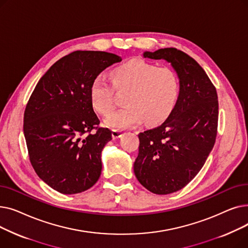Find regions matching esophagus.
I'll use <instances>...</instances> for the list:
<instances>
[{
  "label": "esophagus",
  "instance_id": "34e87169",
  "mask_svg": "<svg viewBox=\"0 0 248 248\" xmlns=\"http://www.w3.org/2000/svg\"><path fill=\"white\" fill-rule=\"evenodd\" d=\"M123 135V131L121 129H112V138L113 139H119Z\"/></svg>",
  "mask_w": 248,
  "mask_h": 248
}]
</instances>
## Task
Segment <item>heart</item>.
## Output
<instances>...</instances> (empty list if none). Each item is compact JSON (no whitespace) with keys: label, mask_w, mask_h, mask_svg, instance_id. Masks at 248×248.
Segmentation results:
<instances>
[{"label":"heart","mask_w":248,"mask_h":248,"mask_svg":"<svg viewBox=\"0 0 248 248\" xmlns=\"http://www.w3.org/2000/svg\"><path fill=\"white\" fill-rule=\"evenodd\" d=\"M115 91L126 93V107L108 117V126L132 127L142 119L155 124L174 109L180 94V80L177 72L170 67H158L145 60L132 59L111 69L110 81L100 75L93 79L90 97L97 112L108 115L115 108Z\"/></svg>","instance_id":"obj_1"}]
</instances>
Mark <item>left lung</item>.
<instances>
[{
	"mask_svg": "<svg viewBox=\"0 0 248 248\" xmlns=\"http://www.w3.org/2000/svg\"><path fill=\"white\" fill-rule=\"evenodd\" d=\"M145 58L170 62L180 79V94L168 119L139 134L134 171L152 193L171 194L184 188L204 166L217 136L218 96L204 69L176 48L145 52Z\"/></svg>",
	"mask_w": 248,
	"mask_h": 248,
	"instance_id": "8db88e82",
	"label": "left lung"
}]
</instances>
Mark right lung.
Here are the masks:
<instances>
[{"label": "right lung", "mask_w": 248, "mask_h": 248, "mask_svg": "<svg viewBox=\"0 0 248 248\" xmlns=\"http://www.w3.org/2000/svg\"><path fill=\"white\" fill-rule=\"evenodd\" d=\"M122 58L103 51H74L38 81L24 112V136L36 174L52 189L77 194L101 174V151L112 139L99 127L90 85Z\"/></svg>", "instance_id": "right-lung-1"}]
</instances>
